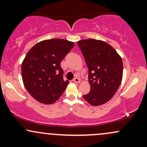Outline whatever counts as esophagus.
I'll return each mask as SVG.
<instances>
[{
    "instance_id": "34e87169",
    "label": "esophagus",
    "mask_w": 147,
    "mask_h": 147,
    "mask_svg": "<svg viewBox=\"0 0 147 147\" xmlns=\"http://www.w3.org/2000/svg\"><path fill=\"white\" fill-rule=\"evenodd\" d=\"M73 82H75V83H79V82H80V79H79L78 77H75V78L73 79Z\"/></svg>"
}]
</instances>
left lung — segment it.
<instances>
[{
    "instance_id": "8db88e82",
    "label": "left lung",
    "mask_w": 147,
    "mask_h": 147,
    "mask_svg": "<svg viewBox=\"0 0 147 147\" xmlns=\"http://www.w3.org/2000/svg\"><path fill=\"white\" fill-rule=\"evenodd\" d=\"M88 68L90 85L89 93L83 95L92 106H99L113 97L122 80L123 63L115 50L105 41L93 38L77 42Z\"/></svg>"
}]
</instances>
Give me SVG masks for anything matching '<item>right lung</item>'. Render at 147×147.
Listing matches in <instances>:
<instances>
[{
    "label": "right lung",
    "mask_w": 147,
    "mask_h": 147,
    "mask_svg": "<svg viewBox=\"0 0 147 147\" xmlns=\"http://www.w3.org/2000/svg\"><path fill=\"white\" fill-rule=\"evenodd\" d=\"M74 47L73 42L60 38L38 42L29 50L21 65L23 84L33 98L45 104L55 103L65 91L60 63Z\"/></svg>",
    "instance_id": "1"
}]
</instances>
